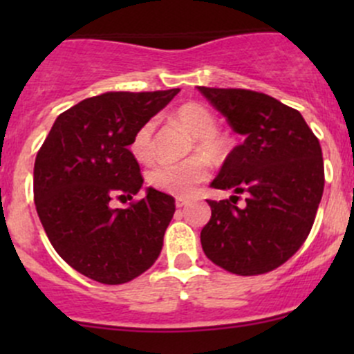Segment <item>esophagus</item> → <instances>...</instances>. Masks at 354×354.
Instances as JSON below:
<instances>
[{"label":"esophagus","instance_id":"obj_1","mask_svg":"<svg viewBox=\"0 0 354 354\" xmlns=\"http://www.w3.org/2000/svg\"><path fill=\"white\" fill-rule=\"evenodd\" d=\"M188 203V198H185V197H176V207H185Z\"/></svg>","mask_w":354,"mask_h":354}]
</instances>
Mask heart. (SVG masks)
I'll use <instances>...</instances> for the list:
<instances>
[{
  "label": "heart",
  "instance_id": "b5f03b06",
  "mask_svg": "<svg viewBox=\"0 0 354 354\" xmlns=\"http://www.w3.org/2000/svg\"><path fill=\"white\" fill-rule=\"evenodd\" d=\"M174 118L195 138V145L200 152L210 157L223 154L224 140L216 133V116L207 106L200 102H187L174 111ZM154 130L156 121L149 120L135 131L130 151L138 160H149L154 154ZM207 174H209V166L202 157H190L181 162L157 160L147 171V181L156 190L185 197L205 180Z\"/></svg>",
  "mask_w": 354,
  "mask_h": 354
}]
</instances>
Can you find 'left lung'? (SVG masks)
<instances>
[{
    "instance_id": "1",
    "label": "left lung",
    "mask_w": 354,
    "mask_h": 354,
    "mask_svg": "<svg viewBox=\"0 0 354 354\" xmlns=\"http://www.w3.org/2000/svg\"><path fill=\"white\" fill-rule=\"evenodd\" d=\"M243 144L236 145L210 187L245 194V205L207 200L212 210L200 233L207 259L257 276L283 266L305 243L324 194L319 138L299 111L245 88L198 87ZM238 198V197H236Z\"/></svg>"
}]
</instances>
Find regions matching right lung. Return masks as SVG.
<instances>
[{
    "label": "right lung",
    "instance_id": "obj_1",
    "mask_svg": "<svg viewBox=\"0 0 354 354\" xmlns=\"http://www.w3.org/2000/svg\"><path fill=\"white\" fill-rule=\"evenodd\" d=\"M180 88L108 92L56 118L34 164L39 219L58 255L84 276L123 284L149 269L162 250L174 198L156 188L127 209L111 200L144 185L130 152L135 131L169 104Z\"/></svg>",
    "mask_w": 354,
    "mask_h": 354
}]
</instances>
